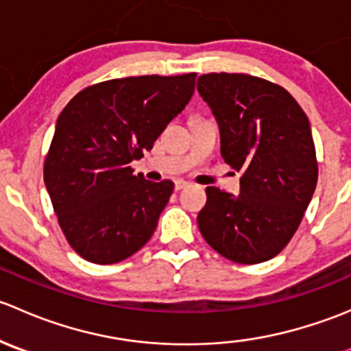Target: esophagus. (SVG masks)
Returning <instances> with one entry per match:
<instances>
[{"mask_svg": "<svg viewBox=\"0 0 351 351\" xmlns=\"http://www.w3.org/2000/svg\"><path fill=\"white\" fill-rule=\"evenodd\" d=\"M190 183L189 182H185V180H176L175 182V190H183V189H186V186H189Z\"/></svg>", "mask_w": 351, "mask_h": 351, "instance_id": "esophagus-1", "label": "esophagus"}]
</instances>
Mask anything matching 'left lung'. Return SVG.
Wrapping results in <instances>:
<instances>
[{
    "label": "left lung",
    "instance_id": "1",
    "mask_svg": "<svg viewBox=\"0 0 351 351\" xmlns=\"http://www.w3.org/2000/svg\"><path fill=\"white\" fill-rule=\"evenodd\" d=\"M197 90L219 125L222 158L243 173L239 195L207 186L198 229L228 260H270L292 239L316 190L307 115L289 91L250 74H204Z\"/></svg>",
    "mask_w": 351,
    "mask_h": 351
}]
</instances>
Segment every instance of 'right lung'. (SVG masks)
Returning a JSON list of instances; mask_svg holds the SVG:
<instances>
[{
    "mask_svg": "<svg viewBox=\"0 0 351 351\" xmlns=\"http://www.w3.org/2000/svg\"><path fill=\"white\" fill-rule=\"evenodd\" d=\"M195 73L110 80L80 91L59 115L44 182L67 243L84 260L112 265L153 236L173 182L134 175L130 162L186 107Z\"/></svg>",
    "mask_w": 351,
    "mask_h": 351,
    "instance_id": "right-lung-1",
    "label": "right lung"
}]
</instances>
